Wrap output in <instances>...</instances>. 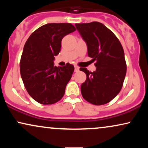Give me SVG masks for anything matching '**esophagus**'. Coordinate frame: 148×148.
<instances>
[{
	"label": "esophagus",
	"instance_id": "34e87169",
	"mask_svg": "<svg viewBox=\"0 0 148 148\" xmlns=\"http://www.w3.org/2000/svg\"><path fill=\"white\" fill-rule=\"evenodd\" d=\"M79 68L77 66H75V71L77 72L79 71Z\"/></svg>",
	"mask_w": 148,
	"mask_h": 148
}]
</instances>
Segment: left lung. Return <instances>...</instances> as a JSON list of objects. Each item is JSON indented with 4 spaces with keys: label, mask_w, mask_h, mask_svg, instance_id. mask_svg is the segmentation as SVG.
<instances>
[{
    "label": "left lung",
    "mask_w": 148,
    "mask_h": 148,
    "mask_svg": "<svg viewBox=\"0 0 148 148\" xmlns=\"http://www.w3.org/2000/svg\"><path fill=\"white\" fill-rule=\"evenodd\" d=\"M75 27L87 44L88 56L96 61L94 72L80 68L87 76L81 86L82 96L92 104H105L120 92L126 75L123 46L113 32L99 22L76 23Z\"/></svg>",
    "instance_id": "1"
}]
</instances>
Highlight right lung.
<instances>
[{
  "mask_svg": "<svg viewBox=\"0 0 148 148\" xmlns=\"http://www.w3.org/2000/svg\"><path fill=\"white\" fill-rule=\"evenodd\" d=\"M76 30L71 23H48L33 32L24 46L20 73L26 90L42 104H52L64 94L74 66H54V56L60 51L62 39Z\"/></svg>",
  "mask_w": 148,
  "mask_h": 148,
  "instance_id": "right-lung-1",
  "label": "right lung"
}]
</instances>
